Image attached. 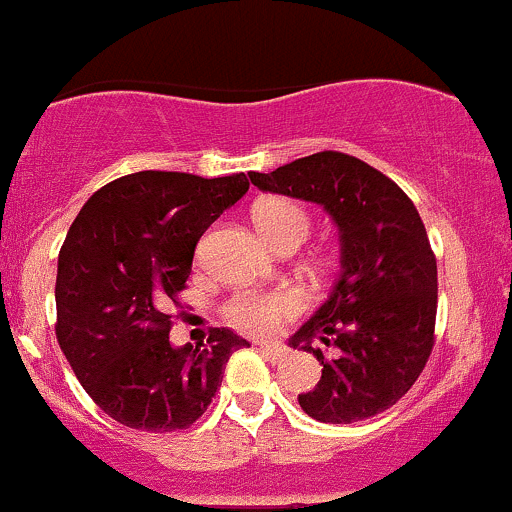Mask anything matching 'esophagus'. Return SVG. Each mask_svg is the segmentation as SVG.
<instances>
[{
	"instance_id": "34e87169",
	"label": "esophagus",
	"mask_w": 512,
	"mask_h": 512,
	"mask_svg": "<svg viewBox=\"0 0 512 512\" xmlns=\"http://www.w3.org/2000/svg\"><path fill=\"white\" fill-rule=\"evenodd\" d=\"M260 353L267 355V358L272 360V363H279V360L287 355V348L279 346V343H260Z\"/></svg>"
}]
</instances>
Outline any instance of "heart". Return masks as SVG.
<instances>
[{
  "instance_id": "b5f03b06",
  "label": "heart",
  "mask_w": 512,
  "mask_h": 512,
  "mask_svg": "<svg viewBox=\"0 0 512 512\" xmlns=\"http://www.w3.org/2000/svg\"><path fill=\"white\" fill-rule=\"evenodd\" d=\"M255 225L274 250L284 245H301L309 235L311 218L299 203L270 198L255 208ZM299 309V301L289 292L238 294L228 306L225 316L235 328L245 333H270L282 319Z\"/></svg>"
}]
</instances>
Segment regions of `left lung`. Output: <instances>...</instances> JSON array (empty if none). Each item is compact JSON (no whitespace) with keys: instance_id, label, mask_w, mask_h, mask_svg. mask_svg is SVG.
<instances>
[{"instance_id":"8db88e82","label":"left lung","mask_w":512,"mask_h":512,"mask_svg":"<svg viewBox=\"0 0 512 512\" xmlns=\"http://www.w3.org/2000/svg\"><path fill=\"white\" fill-rule=\"evenodd\" d=\"M250 181L319 203L341 240L331 294L289 338L324 365L314 390L299 395L301 410L326 424L385 412L414 385L434 346L437 260L417 208L395 181L341 152L252 171Z\"/></svg>"}]
</instances>
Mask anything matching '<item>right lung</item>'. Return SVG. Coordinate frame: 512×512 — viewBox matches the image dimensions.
<instances>
[{
  "label": "right lung",
  "instance_id": "obj_1",
  "mask_svg": "<svg viewBox=\"0 0 512 512\" xmlns=\"http://www.w3.org/2000/svg\"><path fill=\"white\" fill-rule=\"evenodd\" d=\"M247 188L245 174L137 171L95 191L73 220L58 255L56 336L85 392L125 427H191L230 355L250 346L230 328H213L206 346H171L166 314L196 242Z\"/></svg>",
  "mask_w": 512,
  "mask_h": 512
}]
</instances>
